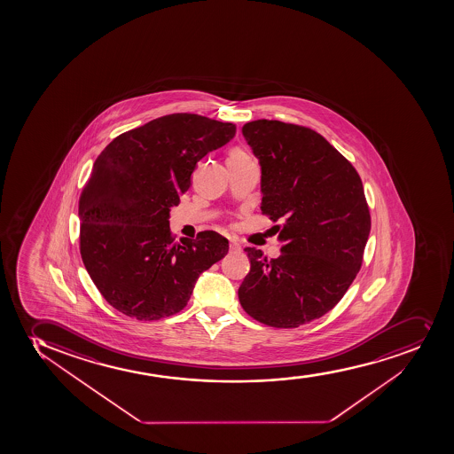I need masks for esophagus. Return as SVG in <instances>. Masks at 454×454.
Listing matches in <instances>:
<instances>
[{"label": "esophagus", "mask_w": 454, "mask_h": 454, "mask_svg": "<svg viewBox=\"0 0 454 454\" xmlns=\"http://www.w3.org/2000/svg\"><path fill=\"white\" fill-rule=\"evenodd\" d=\"M230 249L232 250V252H237V250L241 249V247H239V244L237 243V241H230Z\"/></svg>", "instance_id": "esophagus-1"}]
</instances>
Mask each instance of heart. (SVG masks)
Instances as JSON below:
<instances>
[{
	"instance_id": "1",
	"label": "heart",
	"mask_w": 454,
	"mask_h": 454,
	"mask_svg": "<svg viewBox=\"0 0 454 454\" xmlns=\"http://www.w3.org/2000/svg\"><path fill=\"white\" fill-rule=\"evenodd\" d=\"M249 159H252L250 157L249 153L246 152V150H243V148H234L232 152L230 153V157H228V161H241V160H249Z\"/></svg>"
}]
</instances>
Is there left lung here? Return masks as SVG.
<instances>
[{
  "label": "left lung",
  "instance_id": "left-lung-1",
  "mask_svg": "<svg viewBox=\"0 0 454 454\" xmlns=\"http://www.w3.org/2000/svg\"><path fill=\"white\" fill-rule=\"evenodd\" d=\"M262 169V215L273 220L282 254L246 247L250 271L239 289L249 317L297 328L340 301L363 263L371 211L351 161L309 127L256 120L243 126Z\"/></svg>",
  "mask_w": 454,
  "mask_h": 454
}]
</instances>
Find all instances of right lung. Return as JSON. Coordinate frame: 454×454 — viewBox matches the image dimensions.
I'll return each instance as SVG.
<instances>
[{
	"label": "right lung",
	"instance_id": "right-lung-1",
	"mask_svg": "<svg viewBox=\"0 0 454 454\" xmlns=\"http://www.w3.org/2000/svg\"><path fill=\"white\" fill-rule=\"evenodd\" d=\"M237 126L171 114L115 137L94 161L79 198V250L90 278L118 312L156 321L185 308L200 274L228 254L204 231L176 243L169 211L191 187L196 163Z\"/></svg>",
	"mask_w": 454,
	"mask_h": 454
}]
</instances>
